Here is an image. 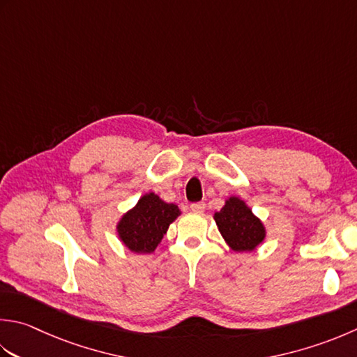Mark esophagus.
Masks as SVG:
<instances>
[{"label": "esophagus", "instance_id": "obj_1", "mask_svg": "<svg viewBox=\"0 0 357 357\" xmlns=\"http://www.w3.org/2000/svg\"><path fill=\"white\" fill-rule=\"evenodd\" d=\"M190 208H192V212H195V213H202L206 211V204H204V202H193Z\"/></svg>", "mask_w": 357, "mask_h": 357}]
</instances>
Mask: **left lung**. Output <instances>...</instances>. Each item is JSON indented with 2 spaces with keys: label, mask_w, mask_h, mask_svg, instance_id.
<instances>
[{
  "label": "left lung",
  "mask_w": 357,
  "mask_h": 357,
  "mask_svg": "<svg viewBox=\"0 0 357 357\" xmlns=\"http://www.w3.org/2000/svg\"><path fill=\"white\" fill-rule=\"evenodd\" d=\"M213 220L234 252H252L266 238V227L240 197H229Z\"/></svg>",
  "instance_id": "1"
}]
</instances>
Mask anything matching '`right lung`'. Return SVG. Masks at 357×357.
Segmentation results:
<instances>
[{
	"label": "right lung",
	"mask_w": 357,
	"mask_h": 357,
	"mask_svg": "<svg viewBox=\"0 0 357 357\" xmlns=\"http://www.w3.org/2000/svg\"><path fill=\"white\" fill-rule=\"evenodd\" d=\"M179 215L176 204L165 202L153 192L145 193L117 221V236L131 252L151 254Z\"/></svg>",
	"instance_id": "add662e5"
}]
</instances>
